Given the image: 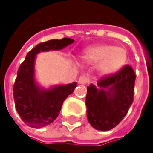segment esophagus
<instances>
[{
	"label": "esophagus",
	"mask_w": 153,
	"mask_h": 153,
	"mask_svg": "<svg viewBox=\"0 0 153 153\" xmlns=\"http://www.w3.org/2000/svg\"><path fill=\"white\" fill-rule=\"evenodd\" d=\"M89 81H90V79H89V77L86 76V75H81V76H79V84H88V83H89Z\"/></svg>",
	"instance_id": "1"
}]
</instances>
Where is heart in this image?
<instances>
[{
  "mask_svg": "<svg viewBox=\"0 0 153 153\" xmlns=\"http://www.w3.org/2000/svg\"><path fill=\"white\" fill-rule=\"evenodd\" d=\"M127 50L122 47L111 44H99L87 48L83 60L90 65H98L99 71L104 74H111L123 67L127 61Z\"/></svg>",
  "mask_w": 153,
  "mask_h": 153,
  "instance_id": "heart-1",
  "label": "heart"
}]
</instances>
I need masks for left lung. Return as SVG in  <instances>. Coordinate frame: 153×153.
Listing matches in <instances>:
<instances>
[{
    "label": "left lung",
    "mask_w": 153,
    "mask_h": 153,
    "mask_svg": "<svg viewBox=\"0 0 153 153\" xmlns=\"http://www.w3.org/2000/svg\"><path fill=\"white\" fill-rule=\"evenodd\" d=\"M136 74L129 65L103 76L87 88V116L91 126L101 131L115 128L127 115L134 101Z\"/></svg>",
    "instance_id": "left-lung-1"
}]
</instances>
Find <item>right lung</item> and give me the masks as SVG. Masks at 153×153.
Masks as SVG:
<instances>
[{
    "label": "right lung",
    "mask_w": 153,
    "mask_h": 153,
    "mask_svg": "<svg viewBox=\"0 0 153 153\" xmlns=\"http://www.w3.org/2000/svg\"><path fill=\"white\" fill-rule=\"evenodd\" d=\"M74 42L73 39L63 38L39 43L27 53L20 65L13 86V97L17 113L28 126L40 128L53 122L57 118L64 101L77 86L76 82H73L50 89L40 88L33 77L36 55L42 51L61 49Z\"/></svg>",
    "instance_id": "right-lung-1"
}]
</instances>
